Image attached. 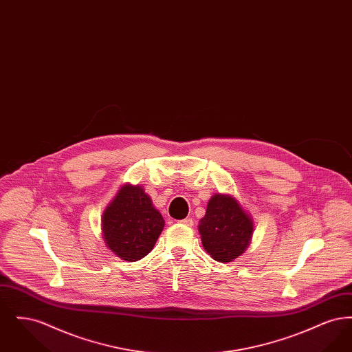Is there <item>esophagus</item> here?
I'll return each mask as SVG.
<instances>
[{
    "label": "esophagus",
    "instance_id": "34e87169",
    "mask_svg": "<svg viewBox=\"0 0 352 352\" xmlns=\"http://www.w3.org/2000/svg\"><path fill=\"white\" fill-rule=\"evenodd\" d=\"M181 223L184 224V226H187V227H192L194 226V220L191 218L184 219V220H181Z\"/></svg>",
    "mask_w": 352,
    "mask_h": 352
}]
</instances>
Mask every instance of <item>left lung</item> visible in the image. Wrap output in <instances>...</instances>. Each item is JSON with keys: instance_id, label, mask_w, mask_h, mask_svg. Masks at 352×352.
I'll return each mask as SVG.
<instances>
[{"instance_id": "8db88e82", "label": "left lung", "mask_w": 352, "mask_h": 352, "mask_svg": "<svg viewBox=\"0 0 352 352\" xmlns=\"http://www.w3.org/2000/svg\"><path fill=\"white\" fill-rule=\"evenodd\" d=\"M253 224L234 197L215 194L199 224L207 253L220 263H230L250 245Z\"/></svg>"}]
</instances>
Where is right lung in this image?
Listing matches in <instances>:
<instances>
[{
	"mask_svg": "<svg viewBox=\"0 0 352 352\" xmlns=\"http://www.w3.org/2000/svg\"><path fill=\"white\" fill-rule=\"evenodd\" d=\"M165 220L141 186L125 184L102 214L104 239L125 261H137L153 250Z\"/></svg>",
	"mask_w": 352,
	"mask_h": 352,
	"instance_id": "right-lung-1",
	"label": "right lung"
}]
</instances>
